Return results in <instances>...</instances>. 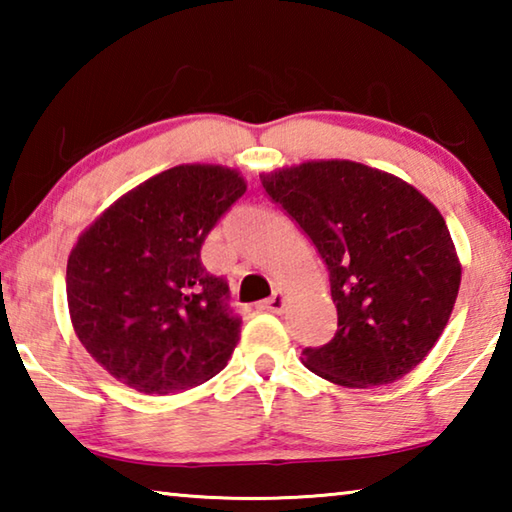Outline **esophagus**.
Instances as JSON below:
<instances>
[{
  "instance_id": "obj_1",
  "label": "esophagus",
  "mask_w": 512,
  "mask_h": 512,
  "mask_svg": "<svg viewBox=\"0 0 512 512\" xmlns=\"http://www.w3.org/2000/svg\"><path fill=\"white\" fill-rule=\"evenodd\" d=\"M287 307V296H284L282 291H275L271 298L264 300L262 305H259V309H266V311H273V314H280V311Z\"/></svg>"
}]
</instances>
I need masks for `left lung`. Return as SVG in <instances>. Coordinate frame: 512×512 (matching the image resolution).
<instances>
[{
    "instance_id": "obj_1",
    "label": "left lung",
    "mask_w": 512,
    "mask_h": 512,
    "mask_svg": "<svg viewBox=\"0 0 512 512\" xmlns=\"http://www.w3.org/2000/svg\"><path fill=\"white\" fill-rule=\"evenodd\" d=\"M259 178L316 246L339 314L334 339L302 350V363L348 388L411 372L443 334L461 287L436 205L391 173L350 160L302 162Z\"/></svg>"
}]
</instances>
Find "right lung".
<instances>
[{
    "label": "right lung",
    "instance_id": "add662e5",
    "mask_svg": "<svg viewBox=\"0 0 512 512\" xmlns=\"http://www.w3.org/2000/svg\"><path fill=\"white\" fill-rule=\"evenodd\" d=\"M244 194L235 169L180 164L121 196L76 241L65 275L74 332L121 384L167 395L225 368L241 318L201 246Z\"/></svg>",
    "mask_w": 512,
    "mask_h": 512
}]
</instances>
